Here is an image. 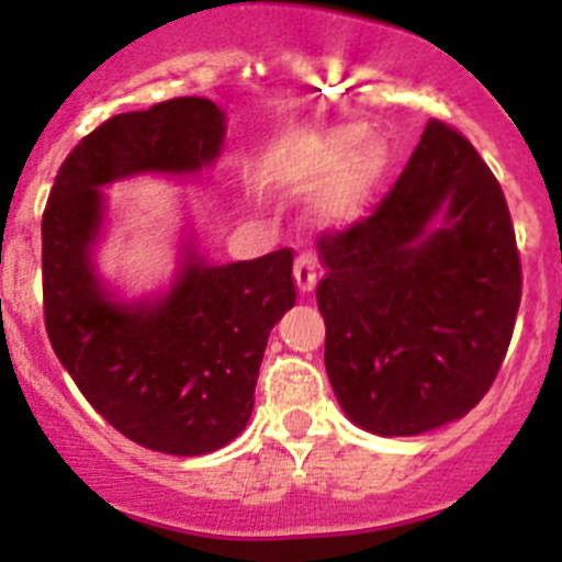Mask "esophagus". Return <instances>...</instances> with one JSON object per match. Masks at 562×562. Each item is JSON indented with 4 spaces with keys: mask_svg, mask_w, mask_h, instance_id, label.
I'll return each mask as SVG.
<instances>
[{
    "mask_svg": "<svg viewBox=\"0 0 562 562\" xmlns=\"http://www.w3.org/2000/svg\"><path fill=\"white\" fill-rule=\"evenodd\" d=\"M317 281V261L310 250L297 252L295 256V284L301 292H312L315 290Z\"/></svg>",
    "mask_w": 562,
    "mask_h": 562,
    "instance_id": "esophagus-1",
    "label": "esophagus"
}]
</instances>
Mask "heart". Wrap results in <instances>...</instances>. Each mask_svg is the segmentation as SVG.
Wrapping results in <instances>:
<instances>
[{
    "instance_id": "obj_1",
    "label": "heart",
    "mask_w": 562,
    "mask_h": 562,
    "mask_svg": "<svg viewBox=\"0 0 562 562\" xmlns=\"http://www.w3.org/2000/svg\"><path fill=\"white\" fill-rule=\"evenodd\" d=\"M362 134L360 132H337L331 137L321 143H312V151L324 160H340V157H349L357 146H360Z\"/></svg>"
}]
</instances>
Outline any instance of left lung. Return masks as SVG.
Returning <instances> with one entry per match:
<instances>
[{
	"label": "left lung",
	"instance_id": "8db88e82",
	"mask_svg": "<svg viewBox=\"0 0 562 562\" xmlns=\"http://www.w3.org/2000/svg\"><path fill=\"white\" fill-rule=\"evenodd\" d=\"M317 252L326 374L355 425L416 436L484 400L524 278L504 191L459 128L430 121L374 211L321 233Z\"/></svg>",
	"mask_w": 562,
	"mask_h": 562
}]
</instances>
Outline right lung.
<instances>
[{"mask_svg":"<svg viewBox=\"0 0 562 562\" xmlns=\"http://www.w3.org/2000/svg\"><path fill=\"white\" fill-rule=\"evenodd\" d=\"M225 114L207 98H171L114 114L61 162L42 216L44 326L89 405L148 450L202 456L245 430L272 326L295 306L292 250L207 267L188 252L154 306L117 304L92 272L101 186L128 173L211 166Z\"/></svg>","mask_w":562,"mask_h":562,"instance_id":"obj_1","label":"right lung"}]
</instances>
